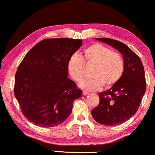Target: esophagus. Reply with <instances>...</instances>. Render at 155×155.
I'll return each mask as SVG.
<instances>
[{"label": "esophagus", "mask_w": 155, "mask_h": 155, "mask_svg": "<svg viewBox=\"0 0 155 155\" xmlns=\"http://www.w3.org/2000/svg\"><path fill=\"white\" fill-rule=\"evenodd\" d=\"M89 94V92H86V91H82V94L83 95H87Z\"/></svg>", "instance_id": "34e87169"}]
</instances>
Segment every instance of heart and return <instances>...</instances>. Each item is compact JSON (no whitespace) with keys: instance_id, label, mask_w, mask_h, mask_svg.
Returning a JSON list of instances; mask_svg holds the SVG:
<instances>
[{"instance_id":"heart-1","label":"heart","mask_w":155,"mask_h":155,"mask_svg":"<svg viewBox=\"0 0 155 155\" xmlns=\"http://www.w3.org/2000/svg\"><path fill=\"white\" fill-rule=\"evenodd\" d=\"M92 67L90 75L80 83V87L87 91L113 87L120 80L125 70L122 55L101 44H94L87 47L80 57L74 54L67 63L68 71L74 81L79 82L85 75V68Z\"/></svg>"}]
</instances>
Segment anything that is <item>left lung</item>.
<instances>
[{"label": "left lung", "mask_w": 155, "mask_h": 155, "mask_svg": "<svg viewBox=\"0 0 155 155\" xmlns=\"http://www.w3.org/2000/svg\"><path fill=\"white\" fill-rule=\"evenodd\" d=\"M121 53L125 70L120 80L111 88L99 93V103L92 117L104 126L121 124L136 113L146 90L145 70L140 58L128 46L109 38H96Z\"/></svg>", "instance_id": "left-lung-1"}]
</instances>
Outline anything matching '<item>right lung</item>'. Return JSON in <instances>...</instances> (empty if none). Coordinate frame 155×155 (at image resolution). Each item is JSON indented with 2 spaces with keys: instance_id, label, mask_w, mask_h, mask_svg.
I'll return each mask as SVG.
<instances>
[{
  "instance_id": "add662e5",
  "label": "right lung",
  "mask_w": 155,
  "mask_h": 155,
  "mask_svg": "<svg viewBox=\"0 0 155 155\" xmlns=\"http://www.w3.org/2000/svg\"><path fill=\"white\" fill-rule=\"evenodd\" d=\"M81 39H46L26 54L15 73L14 94L23 115L36 126H58L71 115L82 90L68 78L70 57Z\"/></svg>"
}]
</instances>
